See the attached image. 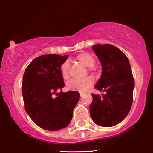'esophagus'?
Here are the masks:
<instances>
[{
	"instance_id": "1",
	"label": "esophagus",
	"mask_w": 153,
	"mask_h": 153,
	"mask_svg": "<svg viewBox=\"0 0 153 153\" xmlns=\"http://www.w3.org/2000/svg\"><path fill=\"white\" fill-rule=\"evenodd\" d=\"M79 94H80V96H82L83 95V94H84V93H83V92H79Z\"/></svg>"
}]
</instances>
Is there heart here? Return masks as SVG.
I'll use <instances>...</instances> for the list:
<instances>
[{
    "label": "heart",
    "mask_w": 153,
    "mask_h": 153,
    "mask_svg": "<svg viewBox=\"0 0 153 153\" xmlns=\"http://www.w3.org/2000/svg\"><path fill=\"white\" fill-rule=\"evenodd\" d=\"M75 60L82 64L86 67H89V70L91 73L96 71V68L94 67L96 59L93 55L87 52H82L76 55ZM61 74L64 79H68L70 77L69 64L67 62H64L61 66ZM94 78L91 76L86 77L83 79H73L67 83V88L70 90L79 91L80 92L86 91L91 87L94 84Z\"/></svg>",
    "instance_id": "1"
}]
</instances>
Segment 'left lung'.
Here are the masks:
<instances>
[{
	"mask_svg": "<svg viewBox=\"0 0 153 153\" xmlns=\"http://www.w3.org/2000/svg\"><path fill=\"white\" fill-rule=\"evenodd\" d=\"M92 49L102 66V74L95 88L105 94L102 96L91 94L90 115L98 126L111 127L121 122L130 110L134 77L128 57L117 47L96 44Z\"/></svg>",
	"mask_w": 153,
	"mask_h": 153,
	"instance_id": "obj_1",
	"label": "left lung"
}]
</instances>
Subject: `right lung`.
Returning <instances> with one entry per match:
<instances>
[{
  "label": "right lung",
  "instance_id": "right-lung-1",
  "mask_svg": "<svg viewBox=\"0 0 153 153\" xmlns=\"http://www.w3.org/2000/svg\"><path fill=\"white\" fill-rule=\"evenodd\" d=\"M68 57L42 55L33 60L23 74L25 110L34 123L44 130H59L68 126L80 96L74 91L57 93L64 86L60 68Z\"/></svg>",
  "mask_w": 153,
  "mask_h": 153
}]
</instances>
